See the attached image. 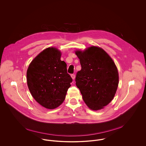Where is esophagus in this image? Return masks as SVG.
I'll use <instances>...</instances> for the list:
<instances>
[{
	"label": "esophagus",
	"instance_id": "esophagus-1",
	"mask_svg": "<svg viewBox=\"0 0 146 146\" xmlns=\"http://www.w3.org/2000/svg\"><path fill=\"white\" fill-rule=\"evenodd\" d=\"M71 78H72V79H75V74H71Z\"/></svg>",
	"mask_w": 146,
	"mask_h": 146
}]
</instances>
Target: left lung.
Returning <instances> with one entry per match:
<instances>
[{
  "label": "left lung",
  "mask_w": 146,
  "mask_h": 146,
  "mask_svg": "<svg viewBox=\"0 0 146 146\" xmlns=\"http://www.w3.org/2000/svg\"><path fill=\"white\" fill-rule=\"evenodd\" d=\"M75 53L82 66L76 75V85L88 107L93 110H101L113 100L117 90V67L101 48L93 46Z\"/></svg>",
  "instance_id": "left-lung-1"
}]
</instances>
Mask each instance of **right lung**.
<instances>
[{"instance_id": "add662e5", "label": "right lung", "mask_w": 146, "mask_h": 146, "mask_svg": "<svg viewBox=\"0 0 146 146\" xmlns=\"http://www.w3.org/2000/svg\"><path fill=\"white\" fill-rule=\"evenodd\" d=\"M61 56L56 48H48L33 60L27 71V83L32 96L48 109L62 104L72 82Z\"/></svg>"}]
</instances>
